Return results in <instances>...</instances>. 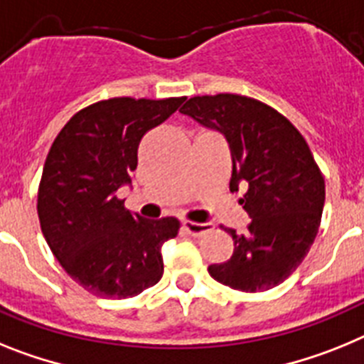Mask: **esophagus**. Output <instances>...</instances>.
Returning a JSON list of instances; mask_svg holds the SVG:
<instances>
[{"instance_id": "esophagus-1", "label": "esophagus", "mask_w": 364, "mask_h": 364, "mask_svg": "<svg viewBox=\"0 0 364 364\" xmlns=\"http://www.w3.org/2000/svg\"><path fill=\"white\" fill-rule=\"evenodd\" d=\"M183 229L191 236H203L207 230H210V225H207V223H194V221H183Z\"/></svg>"}]
</instances>
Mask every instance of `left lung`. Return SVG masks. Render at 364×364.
<instances>
[{
  "mask_svg": "<svg viewBox=\"0 0 364 364\" xmlns=\"http://www.w3.org/2000/svg\"><path fill=\"white\" fill-rule=\"evenodd\" d=\"M179 112L225 137L229 188H242L240 205L251 218L243 235L227 229L235 252L208 273L249 293L282 284L308 255L324 207V178L308 143L286 117L242 95L192 97Z\"/></svg>",
  "mask_w": 364,
  "mask_h": 364,
  "instance_id": "obj_1",
  "label": "left lung"
}]
</instances>
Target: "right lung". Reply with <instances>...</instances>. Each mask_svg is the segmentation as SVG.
Masks as SVG:
<instances>
[{
  "label": "right lung",
  "mask_w": 364,
  "mask_h": 364,
  "mask_svg": "<svg viewBox=\"0 0 364 364\" xmlns=\"http://www.w3.org/2000/svg\"><path fill=\"white\" fill-rule=\"evenodd\" d=\"M181 99L100 100L71 117L50 146L38 191L42 232L65 273L102 299H128L163 277L176 218L132 214L117 191L132 185L139 143Z\"/></svg>",
  "instance_id": "obj_1"
}]
</instances>
